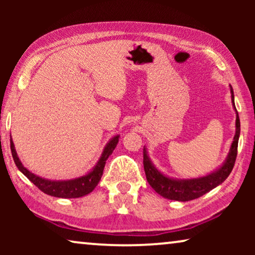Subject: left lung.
<instances>
[{"label":"left lung","mask_w":255,"mask_h":255,"mask_svg":"<svg viewBox=\"0 0 255 255\" xmlns=\"http://www.w3.org/2000/svg\"><path fill=\"white\" fill-rule=\"evenodd\" d=\"M231 87V86H230ZM231 97H232V103L235 106V95H233V89L231 87ZM236 109V107H235ZM239 134H240V121L238 113H237V120H236V134L233 138V142L231 145V149H230L229 156L226 159L221 168L216 170L215 173L210 174V175L200 177V179H194V180H174L169 179L165 175H162L161 173L158 172V169H155V167L152 165L149 161L147 153L144 148V169L146 174V179L153 189H154L159 195H161L162 197L168 198V200L173 201H191L195 198H198L203 196L204 194H207L208 191H210L221 184L222 182L228 179L230 173L232 172L233 166H235L236 159H237V153H238V140H239Z\"/></svg>","instance_id":"1"}]
</instances>
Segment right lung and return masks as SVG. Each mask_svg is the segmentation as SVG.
Segmentation results:
<instances>
[{"label":"right lung","instance_id":"1","mask_svg":"<svg viewBox=\"0 0 255 255\" xmlns=\"http://www.w3.org/2000/svg\"><path fill=\"white\" fill-rule=\"evenodd\" d=\"M118 137H115L109 141V144L106 146L104 152L101 159L97 162L92 172L87 174L85 176L78 177L74 180H68V181H51V180H45L43 177H39L34 175L33 173H31L27 170L25 167L22 165V162L19 161L17 153L15 151V146L11 139H10V149H11V154L15 161L17 168L32 182L34 186L39 188L43 193L51 195L54 197H61V198H76V197H82L85 195L89 194L90 191L94 190V188L97 186V183L100 182L101 176L103 174L104 166H106L107 159L109 158V155L113 153V151L118 144ZM11 138V137H10Z\"/></svg>","mask_w":255,"mask_h":255}]
</instances>
